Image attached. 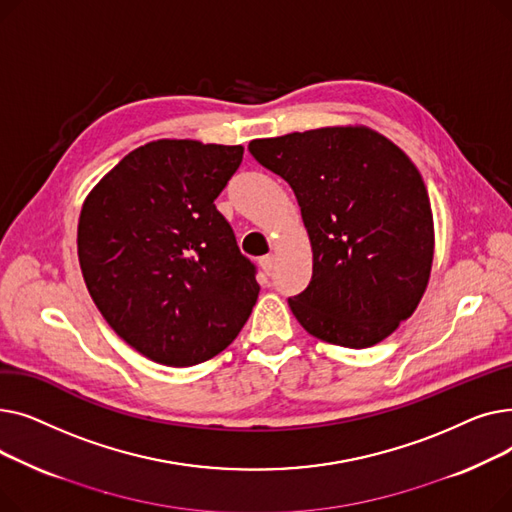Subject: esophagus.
Here are the masks:
<instances>
[{"label":"esophagus","instance_id":"34e87169","mask_svg":"<svg viewBox=\"0 0 512 512\" xmlns=\"http://www.w3.org/2000/svg\"><path fill=\"white\" fill-rule=\"evenodd\" d=\"M259 263H261V267H263V272L270 274V272L274 270V265H276V255H274V253L263 255V257L259 259Z\"/></svg>","mask_w":512,"mask_h":512}]
</instances>
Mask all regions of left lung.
<instances>
[{
	"label": "left lung",
	"mask_w": 512,
	"mask_h": 512,
	"mask_svg": "<svg viewBox=\"0 0 512 512\" xmlns=\"http://www.w3.org/2000/svg\"><path fill=\"white\" fill-rule=\"evenodd\" d=\"M249 151L292 186L309 232L313 278L288 299L292 315L344 348L388 338L434 263V213L409 155L363 124L255 139Z\"/></svg>",
	"instance_id": "8db88e82"
}]
</instances>
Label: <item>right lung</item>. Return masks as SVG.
Returning <instances> with one entry per match:
<instances>
[{
  "label": "right lung",
  "instance_id": "add662e5",
  "mask_svg": "<svg viewBox=\"0 0 512 512\" xmlns=\"http://www.w3.org/2000/svg\"><path fill=\"white\" fill-rule=\"evenodd\" d=\"M242 145L159 139L130 151L87 195L78 261L110 328L168 367L213 359L259 297L255 267L213 201Z\"/></svg>",
  "mask_w": 512,
  "mask_h": 512
}]
</instances>
